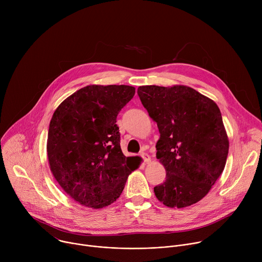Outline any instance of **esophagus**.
<instances>
[{
	"mask_svg": "<svg viewBox=\"0 0 262 262\" xmlns=\"http://www.w3.org/2000/svg\"><path fill=\"white\" fill-rule=\"evenodd\" d=\"M141 157H142V159H143V161L145 162V163H149L150 162V157H149L147 154H145V152H141V155H140Z\"/></svg>",
	"mask_w": 262,
	"mask_h": 262,
	"instance_id": "esophagus-1",
	"label": "esophagus"
}]
</instances>
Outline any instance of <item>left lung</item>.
<instances>
[{
    "instance_id": "obj_1",
    "label": "left lung",
    "mask_w": 262,
    "mask_h": 262,
    "mask_svg": "<svg viewBox=\"0 0 262 262\" xmlns=\"http://www.w3.org/2000/svg\"><path fill=\"white\" fill-rule=\"evenodd\" d=\"M138 95L161 135L157 159L166 169V180L155 186L157 198L168 207L197 203L226 165L229 141L219 106L182 85L141 86Z\"/></svg>"
}]
</instances>
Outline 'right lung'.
Instances as JSON below:
<instances>
[{"mask_svg": "<svg viewBox=\"0 0 262 262\" xmlns=\"http://www.w3.org/2000/svg\"><path fill=\"white\" fill-rule=\"evenodd\" d=\"M135 87L90 85L63 100L48 135L51 171L64 192L78 203L102 208L121 195L139 158H126L116 124Z\"/></svg>", "mask_w": 262, "mask_h": 262, "instance_id": "obj_1", "label": "right lung"}]
</instances>
